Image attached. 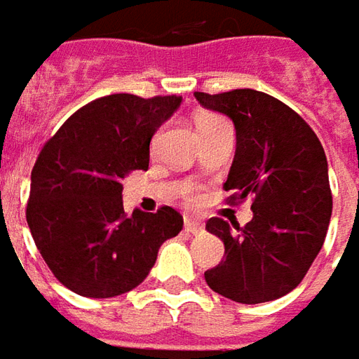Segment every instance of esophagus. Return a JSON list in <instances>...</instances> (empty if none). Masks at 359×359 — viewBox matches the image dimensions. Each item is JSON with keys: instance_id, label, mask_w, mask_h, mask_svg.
I'll list each match as a JSON object with an SVG mask.
<instances>
[{"instance_id": "obj_1", "label": "esophagus", "mask_w": 359, "mask_h": 359, "mask_svg": "<svg viewBox=\"0 0 359 359\" xmlns=\"http://www.w3.org/2000/svg\"><path fill=\"white\" fill-rule=\"evenodd\" d=\"M185 231L191 233V235H199V233H203V225L194 221V219H185Z\"/></svg>"}]
</instances>
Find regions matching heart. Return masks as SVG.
<instances>
[{
  "instance_id": "obj_1",
  "label": "heart",
  "mask_w": 359,
  "mask_h": 359,
  "mask_svg": "<svg viewBox=\"0 0 359 359\" xmlns=\"http://www.w3.org/2000/svg\"><path fill=\"white\" fill-rule=\"evenodd\" d=\"M223 118L217 116V114H201V116L197 118V128L203 130L208 128V126H211V124H215V122H221ZM185 199L187 201H196L197 199V194L191 189V187H187L185 189Z\"/></svg>"
}]
</instances>
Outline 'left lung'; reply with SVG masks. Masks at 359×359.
<instances>
[{
	"label": "left lung",
	"instance_id": "1",
	"mask_svg": "<svg viewBox=\"0 0 359 359\" xmlns=\"http://www.w3.org/2000/svg\"><path fill=\"white\" fill-rule=\"evenodd\" d=\"M194 96L201 107L227 114L237 130L225 201H252L245 227L221 217L208 221L209 233L225 245V257L205 271V280L211 290L241 304L285 297L309 273L330 225L324 148L304 118L266 93L235 88Z\"/></svg>",
	"mask_w": 359,
	"mask_h": 359
}]
</instances>
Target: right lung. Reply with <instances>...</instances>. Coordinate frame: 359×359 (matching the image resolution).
Masks as SVG:
<instances>
[{
	"mask_svg": "<svg viewBox=\"0 0 359 359\" xmlns=\"http://www.w3.org/2000/svg\"><path fill=\"white\" fill-rule=\"evenodd\" d=\"M182 96L108 95L79 108L41 148L25 215L55 278L81 297L112 298L140 285L184 217L122 205V180L148 170L150 140Z\"/></svg>",
	"mask_w": 359,
	"mask_h": 359,
	"instance_id": "add662e5",
	"label": "right lung"
}]
</instances>
